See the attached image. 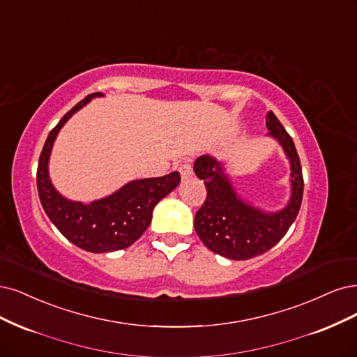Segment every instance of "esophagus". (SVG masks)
<instances>
[{"mask_svg": "<svg viewBox=\"0 0 357 357\" xmlns=\"http://www.w3.org/2000/svg\"><path fill=\"white\" fill-rule=\"evenodd\" d=\"M178 171H180V176L183 180H186L189 177H192L193 171H192V167L189 162H183L180 167H178Z\"/></svg>", "mask_w": 357, "mask_h": 357, "instance_id": "34e87169", "label": "esophagus"}]
</instances>
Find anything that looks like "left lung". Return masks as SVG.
Masks as SVG:
<instances>
[{
  "label": "left lung",
  "mask_w": 357,
  "mask_h": 357,
  "mask_svg": "<svg viewBox=\"0 0 357 357\" xmlns=\"http://www.w3.org/2000/svg\"><path fill=\"white\" fill-rule=\"evenodd\" d=\"M267 137L278 142L289 162V199L284 208L266 211L238 193L227 162L202 155L193 164L204 180L206 199L195 215V230L208 250L229 260H248L261 255L285 236L297 218L303 199V173L296 146L276 115H266Z\"/></svg>",
  "instance_id": "1"
}]
</instances>
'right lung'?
<instances>
[{
  "label": "right lung",
  "mask_w": 357,
  "mask_h": 357,
  "mask_svg": "<svg viewBox=\"0 0 357 357\" xmlns=\"http://www.w3.org/2000/svg\"><path fill=\"white\" fill-rule=\"evenodd\" d=\"M102 93L85 97L59 121L43 147L36 171V188L45 214L69 242L94 254L114 252L136 242L152 221L155 205L180 184L177 171L164 177L131 180L105 198L89 204L61 195L50 178V156L66 122Z\"/></svg>",
  "instance_id": "1"
}]
</instances>
